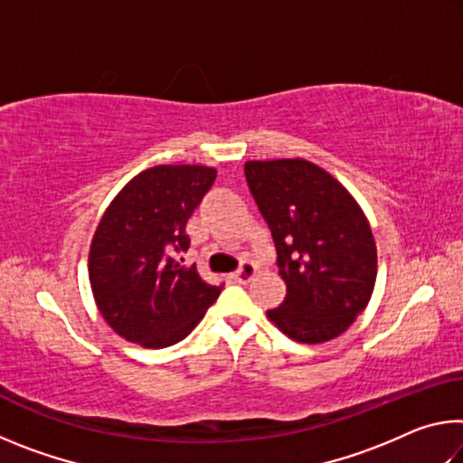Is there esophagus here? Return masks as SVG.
<instances>
[{
    "instance_id": "34e87169",
    "label": "esophagus",
    "mask_w": 463,
    "mask_h": 463,
    "mask_svg": "<svg viewBox=\"0 0 463 463\" xmlns=\"http://www.w3.org/2000/svg\"><path fill=\"white\" fill-rule=\"evenodd\" d=\"M255 273H257V268H255V265L250 263V261H245V263L241 265V269H239L237 273H234L232 278L237 279L239 284H247V281H250V279L255 278Z\"/></svg>"
}]
</instances>
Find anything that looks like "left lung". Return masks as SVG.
<instances>
[{
	"label": "left lung",
	"instance_id": "obj_1",
	"mask_svg": "<svg viewBox=\"0 0 463 463\" xmlns=\"http://www.w3.org/2000/svg\"><path fill=\"white\" fill-rule=\"evenodd\" d=\"M245 175L286 281L284 302L268 318L298 343L335 339L373 294L378 249L370 221L339 179L300 156L247 161Z\"/></svg>",
	"mask_w": 463,
	"mask_h": 463
}]
</instances>
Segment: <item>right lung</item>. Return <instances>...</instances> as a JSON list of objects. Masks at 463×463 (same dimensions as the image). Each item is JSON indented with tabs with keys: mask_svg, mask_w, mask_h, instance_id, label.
<instances>
[{
	"mask_svg": "<svg viewBox=\"0 0 463 463\" xmlns=\"http://www.w3.org/2000/svg\"><path fill=\"white\" fill-rule=\"evenodd\" d=\"M216 179L206 165H155L116 194L90 245V284L106 323L130 343L163 349L190 335L216 302L213 286L177 253L185 222Z\"/></svg>",
	"mask_w": 463,
	"mask_h": 463,
	"instance_id": "obj_1",
	"label": "right lung"
}]
</instances>
